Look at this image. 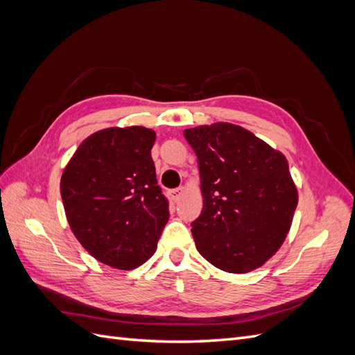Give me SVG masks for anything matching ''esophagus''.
I'll return each instance as SVG.
<instances>
[{
	"mask_svg": "<svg viewBox=\"0 0 355 355\" xmlns=\"http://www.w3.org/2000/svg\"><path fill=\"white\" fill-rule=\"evenodd\" d=\"M184 192H185L184 188H176L170 192V196H171V198H173V201H179L180 197L184 196Z\"/></svg>",
	"mask_w": 355,
	"mask_h": 355,
	"instance_id": "obj_1",
	"label": "esophagus"
}]
</instances>
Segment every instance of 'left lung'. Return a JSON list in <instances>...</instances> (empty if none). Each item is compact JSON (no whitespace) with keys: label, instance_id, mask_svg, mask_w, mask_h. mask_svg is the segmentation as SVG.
<instances>
[{"label":"left lung","instance_id":"left-lung-1","mask_svg":"<svg viewBox=\"0 0 355 355\" xmlns=\"http://www.w3.org/2000/svg\"><path fill=\"white\" fill-rule=\"evenodd\" d=\"M198 159L202 210L191 223L196 247L222 271L244 274L280 249L297 206L286 157L245 128H187Z\"/></svg>","mask_w":355,"mask_h":355}]
</instances>
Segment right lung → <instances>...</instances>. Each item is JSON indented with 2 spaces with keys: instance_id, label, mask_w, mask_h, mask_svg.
<instances>
[{
  "instance_id": "1",
  "label": "right lung",
  "mask_w": 355,
  "mask_h": 355,
  "mask_svg": "<svg viewBox=\"0 0 355 355\" xmlns=\"http://www.w3.org/2000/svg\"><path fill=\"white\" fill-rule=\"evenodd\" d=\"M151 128L111 127L81 142L63 170L60 196L75 237L94 259L135 270L157 250L168 200L155 176Z\"/></svg>"
}]
</instances>
